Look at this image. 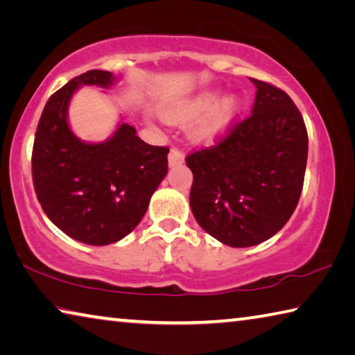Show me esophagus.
I'll list each match as a JSON object with an SVG mask.
<instances>
[{"mask_svg": "<svg viewBox=\"0 0 355 355\" xmlns=\"http://www.w3.org/2000/svg\"><path fill=\"white\" fill-rule=\"evenodd\" d=\"M184 163V153L177 147H172L169 152V166H177Z\"/></svg>", "mask_w": 355, "mask_h": 355, "instance_id": "34e87169", "label": "esophagus"}]
</instances>
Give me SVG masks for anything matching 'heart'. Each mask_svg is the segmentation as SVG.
<instances>
[{
    "mask_svg": "<svg viewBox=\"0 0 355 355\" xmlns=\"http://www.w3.org/2000/svg\"><path fill=\"white\" fill-rule=\"evenodd\" d=\"M218 98L219 94L216 91H207L182 105L169 107L164 114L171 120L186 122L202 113V116L192 125L191 135L197 141L213 142L227 133L241 107V103L235 95H225L219 101Z\"/></svg>",
    "mask_w": 355,
    "mask_h": 355,
    "instance_id": "b5f03b06",
    "label": "heart"
}]
</instances>
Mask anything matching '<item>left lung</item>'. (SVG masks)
Wrapping results in <instances>:
<instances>
[{"label": "left lung", "instance_id": "1", "mask_svg": "<svg viewBox=\"0 0 355 355\" xmlns=\"http://www.w3.org/2000/svg\"><path fill=\"white\" fill-rule=\"evenodd\" d=\"M250 81L257 87L250 116L216 146L186 156L192 214L230 248H250L282 230L297 207L307 166L302 114L282 89Z\"/></svg>", "mask_w": 355, "mask_h": 355}]
</instances>
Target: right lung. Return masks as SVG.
Wrapping results in <instances>:
<instances>
[{
	"instance_id": "right-lung-1",
	"label": "right lung",
	"mask_w": 355,
	"mask_h": 355,
	"mask_svg": "<svg viewBox=\"0 0 355 355\" xmlns=\"http://www.w3.org/2000/svg\"><path fill=\"white\" fill-rule=\"evenodd\" d=\"M114 75L89 70L48 98L33 147V183L53 224L76 241L117 243L136 228L167 173V147L148 146L120 123L110 139L84 142L69 127L71 95L81 86L110 87Z\"/></svg>"
}]
</instances>
